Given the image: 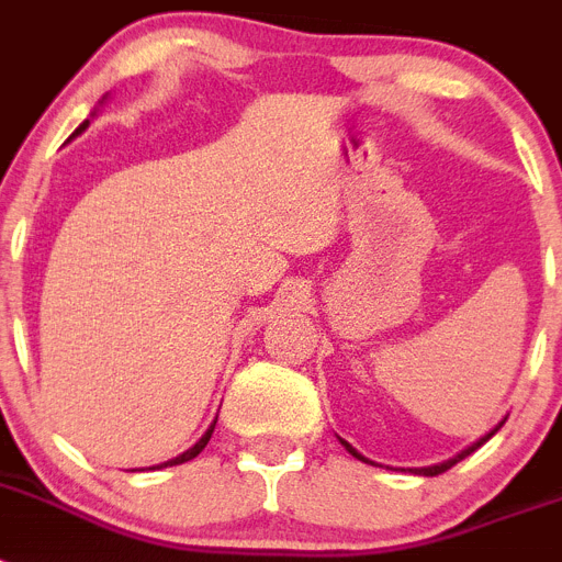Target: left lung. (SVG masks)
I'll return each instance as SVG.
<instances>
[{
    "instance_id": "left-lung-1",
    "label": "left lung",
    "mask_w": 562,
    "mask_h": 562,
    "mask_svg": "<svg viewBox=\"0 0 562 562\" xmlns=\"http://www.w3.org/2000/svg\"><path fill=\"white\" fill-rule=\"evenodd\" d=\"M501 425H504V422H498V425H495V428H493V430H490V434H486V436H481V439H479V441H473V445H470V448H467V450H461V453H459V456H453V459H448V461H441V464H434V467H419V470H416V473H419V475H439V473H445V470H450V467H453V464H459V461H461V459H467V456L473 453V450H479V448H481V445H484V441H486V439H493V436H495V430H498V428H501ZM340 441H342V439H340ZM342 448L349 450V453H351V456H355V459L366 461V464H374V461H369V459H366V456H360V453H357V450H355V448H351L349 441H342Z\"/></svg>"
}]
</instances>
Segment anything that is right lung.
I'll use <instances>...</instances> for the list:
<instances>
[{
    "label": "right lung",
    "instance_id": "right-lung-1",
    "mask_svg": "<svg viewBox=\"0 0 562 562\" xmlns=\"http://www.w3.org/2000/svg\"><path fill=\"white\" fill-rule=\"evenodd\" d=\"M87 126H89V121H83V123H81V126H78V128H76V134H72V137H78V134H81V132H83V128H87ZM213 428H216V422H213L211 428H207V430H205V436H202V439H200V441H196V445H193V448H191V450H186V453H182V456H177V459L166 461V464H157V467H173V464H186V461L196 459V456H200V453H202V450H205V445H207V441H211V434H213Z\"/></svg>",
    "mask_w": 562,
    "mask_h": 562
}]
</instances>
